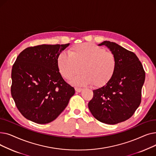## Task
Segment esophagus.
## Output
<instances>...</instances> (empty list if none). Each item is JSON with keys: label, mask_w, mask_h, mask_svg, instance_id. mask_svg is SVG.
Masks as SVG:
<instances>
[{"label": "esophagus", "mask_w": 156, "mask_h": 156, "mask_svg": "<svg viewBox=\"0 0 156 156\" xmlns=\"http://www.w3.org/2000/svg\"><path fill=\"white\" fill-rule=\"evenodd\" d=\"M75 90H76V92H81L83 91V88H80L76 87V88H75Z\"/></svg>", "instance_id": "obj_1"}]
</instances>
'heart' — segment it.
<instances>
[{
    "mask_svg": "<svg viewBox=\"0 0 156 156\" xmlns=\"http://www.w3.org/2000/svg\"><path fill=\"white\" fill-rule=\"evenodd\" d=\"M57 65L61 75L70 79L81 71V75L70 81L73 85L84 86L92 84L101 87L112 78L117 67L116 57L112 52L105 51L95 45L83 43L71 48L69 55L61 53Z\"/></svg>",
    "mask_w": 156,
    "mask_h": 156,
    "instance_id": "b5f03b06",
    "label": "heart"
}]
</instances>
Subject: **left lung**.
I'll list each match as a JSON object with an SVG mask.
<instances>
[{
  "mask_svg": "<svg viewBox=\"0 0 156 156\" xmlns=\"http://www.w3.org/2000/svg\"><path fill=\"white\" fill-rule=\"evenodd\" d=\"M99 45L106 46L115 55L117 67L107 83L93 90V98L88 105L95 119L115 125L132 117L140 105L145 73L133 52L109 41Z\"/></svg>",
  "mask_w": 156,
  "mask_h": 156,
  "instance_id": "1",
  "label": "left lung"
}]
</instances>
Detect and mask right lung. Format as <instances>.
<instances>
[{
    "label": "right lung",
    "mask_w": 156,
    "mask_h": 156,
    "mask_svg": "<svg viewBox=\"0 0 156 156\" xmlns=\"http://www.w3.org/2000/svg\"><path fill=\"white\" fill-rule=\"evenodd\" d=\"M67 44L28 47L17 57L12 69L11 95L22 115L38 124L55 119L75 94L62 78L57 59Z\"/></svg>",
    "instance_id": "obj_1"
}]
</instances>
